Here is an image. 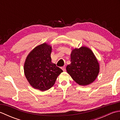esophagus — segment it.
<instances>
[{"label": "esophagus", "mask_w": 120, "mask_h": 120, "mask_svg": "<svg viewBox=\"0 0 120 120\" xmlns=\"http://www.w3.org/2000/svg\"><path fill=\"white\" fill-rule=\"evenodd\" d=\"M61 69H62L63 71H66V68H65V66H64V67H61Z\"/></svg>", "instance_id": "1"}]
</instances>
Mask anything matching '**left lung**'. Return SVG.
Returning a JSON list of instances; mask_svg holds the SVG:
<instances>
[{
	"mask_svg": "<svg viewBox=\"0 0 120 120\" xmlns=\"http://www.w3.org/2000/svg\"><path fill=\"white\" fill-rule=\"evenodd\" d=\"M71 62L66 69L79 85H88L95 80L99 73V64L89 48L83 46L73 49L71 54Z\"/></svg>",
	"mask_w": 120,
	"mask_h": 120,
	"instance_id": "8db88e82",
	"label": "left lung"
}]
</instances>
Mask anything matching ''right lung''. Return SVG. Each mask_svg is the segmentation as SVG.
<instances>
[{
  "label": "right lung",
  "instance_id": "obj_1",
  "mask_svg": "<svg viewBox=\"0 0 120 120\" xmlns=\"http://www.w3.org/2000/svg\"><path fill=\"white\" fill-rule=\"evenodd\" d=\"M51 52L52 47L44 43L34 48L25 62L24 73L27 80L32 87L42 91L52 88L63 72L52 63Z\"/></svg>",
  "mask_w": 120,
  "mask_h": 120
}]
</instances>
